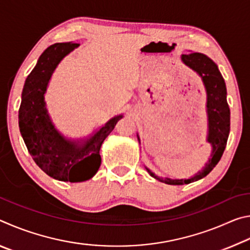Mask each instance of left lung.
<instances>
[{
    "instance_id": "1",
    "label": "left lung",
    "mask_w": 250,
    "mask_h": 250,
    "mask_svg": "<svg viewBox=\"0 0 250 250\" xmlns=\"http://www.w3.org/2000/svg\"><path fill=\"white\" fill-rule=\"evenodd\" d=\"M182 62L189 68L195 70L201 76L203 83H204L206 94H207V103H206V111L208 117V135H207V142L211 146V153L208 162L206 163L202 171L196 173L191 179H181V180H172L168 177L156 176L146 167L149 174L159 180L160 182L170 185H183L188 184L205 177L208 173L216 167L219 162L224 150L226 147L227 139L229 135L230 130V111L228 107L226 99V84L224 82L222 74L219 73L218 67L204 54L201 53H191L182 55ZM138 140L140 138L138 135Z\"/></svg>"
}]
</instances>
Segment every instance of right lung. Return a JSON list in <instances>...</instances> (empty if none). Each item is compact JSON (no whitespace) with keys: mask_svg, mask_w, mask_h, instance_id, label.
<instances>
[{"mask_svg":"<svg viewBox=\"0 0 250 250\" xmlns=\"http://www.w3.org/2000/svg\"><path fill=\"white\" fill-rule=\"evenodd\" d=\"M78 46L71 42L56 43L44 50L25 80L19 110L21 134L35 163L53 179L71 183L87 181L96 174L101 164V145L124 117H113L84 141L68 140L55 129L44 95L55 68Z\"/></svg>","mask_w":250,"mask_h":250,"instance_id":"add662e5","label":"right lung"}]
</instances>
